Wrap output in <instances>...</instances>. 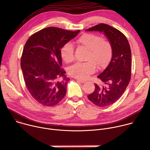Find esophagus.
Returning a JSON list of instances; mask_svg holds the SVG:
<instances>
[{"label":"esophagus","mask_w":150,"mask_h":150,"mask_svg":"<svg viewBox=\"0 0 150 150\" xmlns=\"http://www.w3.org/2000/svg\"><path fill=\"white\" fill-rule=\"evenodd\" d=\"M77 81L80 82V83H85V82H86L85 80H83V79H77Z\"/></svg>","instance_id":"obj_1"}]
</instances>
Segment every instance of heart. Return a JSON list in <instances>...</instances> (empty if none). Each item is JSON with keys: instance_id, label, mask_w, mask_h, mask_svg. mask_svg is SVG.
Segmentation results:
<instances>
[{"instance_id": "1", "label": "heart", "mask_w": 150, "mask_h": 150, "mask_svg": "<svg viewBox=\"0 0 150 150\" xmlns=\"http://www.w3.org/2000/svg\"><path fill=\"white\" fill-rule=\"evenodd\" d=\"M77 42L88 49L86 56L88 61L77 62L69 67L68 73L70 76L84 79L95 72L96 65L101 69L108 65L112 55V47L109 41L93 33H85L77 39ZM61 56L67 63L74 59V48L71 42H68L62 46Z\"/></svg>"}]
</instances>
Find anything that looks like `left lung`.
<instances>
[{
    "label": "left lung",
    "mask_w": 150,
    "mask_h": 150,
    "mask_svg": "<svg viewBox=\"0 0 150 150\" xmlns=\"http://www.w3.org/2000/svg\"><path fill=\"white\" fill-rule=\"evenodd\" d=\"M103 32L112 47V56L105 70L97 77L104 84L95 83V90L88 99L98 107L113 104L123 94L129 85L132 72V53L129 41L119 30L100 23L86 30Z\"/></svg>",
    "instance_id": "left-lung-1"
}]
</instances>
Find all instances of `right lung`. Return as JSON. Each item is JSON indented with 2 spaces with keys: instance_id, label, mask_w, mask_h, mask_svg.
<instances>
[{
  "instance_id": "add662e5",
  "label": "right lung",
  "mask_w": 150,
  "mask_h": 150,
  "mask_svg": "<svg viewBox=\"0 0 150 150\" xmlns=\"http://www.w3.org/2000/svg\"><path fill=\"white\" fill-rule=\"evenodd\" d=\"M79 32L49 27L33 33L26 41L21 68L28 90L40 104L53 106L65 97L70 79L61 68V49Z\"/></svg>"
}]
</instances>
